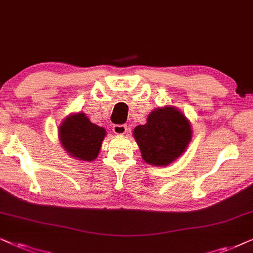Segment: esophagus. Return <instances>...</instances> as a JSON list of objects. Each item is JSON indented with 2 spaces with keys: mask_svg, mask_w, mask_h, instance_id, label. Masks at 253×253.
<instances>
[{
  "mask_svg": "<svg viewBox=\"0 0 253 253\" xmlns=\"http://www.w3.org/2000/svg\"><path fill=\"white\" fill-rule=\"evenodd\" d=\"M112 129L117 135H123V134L127 132V126L126 125H114Z\"/></svg>",
  "mask_w": 253,
  "mask_h": 253,
  "instance_id": "1",
  "label": "esophagus"
}]
</instances>
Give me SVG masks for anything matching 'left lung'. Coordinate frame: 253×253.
<instances>
[{
	"instance_id": "left-lung-1",
	"label": "left lung",
	"mask_w": 253,
	"mask_h": 253,
	"mask_svg": "<svg viewBox=\"0 0 253 253\" xmlns=\"http://www.w3.org/2000/svg\"><path fill=\"white\" fill-rule=\"evenodd\" d=\"M141 156L155 167H167L176 161L192 139L191 124L187 118L173 106L154 110L147 123L133 132Z\"/></svg>"
}]
</instances>
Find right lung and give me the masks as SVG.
I'll use <instances>...</instances> for the list:
<instances>
[{
  "label": "right lung",
  "instance_id": "1",
  "mask_svg": "<svg viewBox=\"0 0 253 253\" xmlns=\"http://www.w3.org/2000/svg\"><path fill=\"white\" fill-rule=\"evenodd\" d=\"M106 130L89 120L85 114H70L59 127L62 147L76 160L91 162L98 156Z\"/></svg>",
  "mask_w": 253,
  "mask_h": 253
}]
</instances>
